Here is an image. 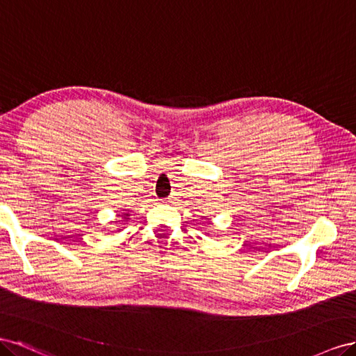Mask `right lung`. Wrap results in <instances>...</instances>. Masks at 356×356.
Listing matches in <instances>:
<instances>
[{"label": "right lung", "mask_w": 356, "mask_h": 356, "mask_svg": "<svg viewBox=\"0 0 356 356\" xmlns=\"http://www.w3.org/2000/svg\"><path fill=\"white\" fill-rule=\"evenodd\" d=\"M124 216H128V215H124ZM125 219H128V218H125Z\"/></svg>", "instance_id": "right-lung-1"}]
</instances>
